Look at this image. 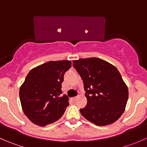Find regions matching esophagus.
<instances>
[{"mask_svg":"<svg viewBox=\"0 0 147 147\" xmlns=\"http://www.w3.org/2000/svg\"><path fill=\"white\" fill-rule=\"evenodd\" d=\"M77 98H78V97H72V98H71L70 100L72 102H75V101H76Z\"/></svg>","mask_w":147,"mask_h":147,"instance_id":"1","label":"esophagus"}]
</instances>
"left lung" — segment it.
I'll return each mask as SVG.
<instances>
[{
	"label": "left lung",
	"mask_w": 147,
	"mask_h": 147,
	"mask_svg": "<svg viewBox=\"0 0 147 147\" xmlns=\"http://www.w3.org/2000/svg\"><path fill=\"white\" fill-rule=\"evenodd\" d=\"M82 78L87 103L82 115L97 126L116 121L124 112L129 97L127 86L118 69L97 57L74 60Z\"/></svg>",
	"instance_id": "1"
}]
</instances>
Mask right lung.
Returning <instances> with one entry per match:
<instances>
[{"label": "right lung", "instance_id": "add662e5", "mask_svg": "<svg viewBox=\"0 0 147 147\" xmlns=\"http://www.w3.org/2000/svg\"><path fill=\"white\" fill-rule=\"evenodd\" d=\"M69 60L50 61L31 69L20 87V103L27 117L45 127L64 114L69 98L61 95L64 75L71 67Z\"/></svg>", "mask_w": 147, "mask_h": 147}]
</instances>
